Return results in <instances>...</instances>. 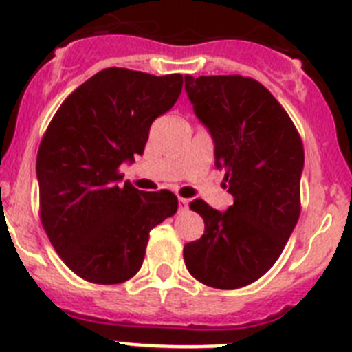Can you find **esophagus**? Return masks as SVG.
Segmentation results:
<instances>
[{
	"label": "esophagus",
	"mask_w": 352,
	"mask_h": 352,
	"mask_svg": "<svg viewBox=\"0 0 352 352\" xmlns=\"http://www.w3.org/2000/svg\"><path fill=\"white\" fill-rule=\"evenodd\" d=\"M188 208H190V200L179 199V211H186Z\"/></svg>",
	"instance_id": "esophagus-1"
}]
</instances>
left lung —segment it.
<instances>
[{"mask_svg":"<svg viewBox=\"0 0 352 352\" xmlns=\"http://www.w3.org/2000/svg\"><path fill=\"white\" fill-rule=\"evenodd\" d=\"M195 116L214 143L232 206L218 211L197 199L202 238L184 247L186 268L204 285L234 290L267 274L300 214L304 148L290 116L252 78L184 76Z\"/></svg>","mask_w":352,"mask_h":352,"instance_id":"1","label":"left lung"}]
</instances>
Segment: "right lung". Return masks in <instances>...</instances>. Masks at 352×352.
<instances>
[{
    "mask_svg": "<svg viewBox=\"0 0 352 352\" xmlns=\"http://www.w3.org/2000/svg\"><path fill=\"white\" fill-rule=\"evenodd\" d=\"M182 75L107 67L76 87L37 153L41 220L76 276L118 285L140 272L150 231L177 212L171 191L135 190L118 168L143 155L150 125L175 105Z\"/></svg>",
    "mask_w": 352,
    "mask_h": 352,
    "instance_id": "obj_1",
    "label": "right lung"
}]
</instances>
